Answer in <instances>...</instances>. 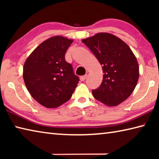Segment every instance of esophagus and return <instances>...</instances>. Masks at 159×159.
<instances>
[{"mask_svg": "<svg viewBox=\"0 0 159 159\" xmlns=\"http://www.w3.org/2000/svg\"><path fill=\"white\" fill-rule=\"evenodd\" d=\"M87 75H85V76H82L80 77V80H81V81H84V80L86 79V78H87Z\"/></svg>", "mask_w": 159, "mask_h": 159, "instance_id": "1", "label": "esophagus"}]
</instances>
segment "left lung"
I'll return each instance as SVG.
<instances>
[{
  "label": "left lung",
  "instance_id": "obj_1",
  "mask_svg": "<svg viewBox=\"0 0 159 159\" xmlns=\"http://www.w3.org/2000/svg\"><path fill=\"white\" fill-rule=\"evenodd\" d=\"M101 64L103 80L93 90V95L109 107L117 106L127 99L136 87L139 65L128 45L119 38L109 33H98L83 39Z\"/></svg>",
  "mask_w": 159,
  "mask_h": 159
}]
</instances>
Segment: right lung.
I'll return each instance as SVG.
<instances>
[{
	"instance_id": "add662e5",
	"label": "right lung",
	"mask_w": 159,
	"mask_h": 159,
	"mask_svg": "<svg viewBox=\"0 0 159 159\" xmlns=\"http://www.w3.org/2000/svg\"><path fill=\"white\" fill-rule=\"evenodd\" d=\"M73 40L61 36L41 43L26 59L23 79L35 100L47 108H56L69 100L79 81L65 53Z\"/></svg>"
}]
</instances>
